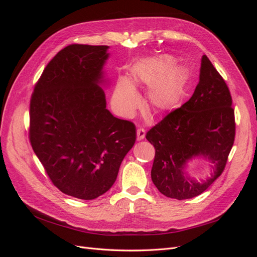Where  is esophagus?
I'll return each mask as SVG.
<instances>
[{"label":"esophagus","mask_w":257,"mask_h":257,"mask_svg":"<svg viewBox=\"0 0 257 257\" xmlns=\"http://www.w3.org/2000/svg\"><path fill=\"white\" fill-rule=\"evenodd\" d=\"M145 136H146V131L143 127L138 128L137 130V139H138V141H142V139L145 138Z\"/></svg>","instance_id":"34e87169"}]
</instances>
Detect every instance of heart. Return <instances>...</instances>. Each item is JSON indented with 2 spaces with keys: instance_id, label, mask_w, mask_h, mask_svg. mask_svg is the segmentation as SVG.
<instances>
[{
  "instance_id": "heart-1",
  "label": "heart",
  "mask_w": 257,
  "mask_h": 257,
  "mask_svg": "<svg viewBox=\"0 0 257 257\" xmlns=\"http://www.w3.org/2000/svg\"><path fill=\"white\" fill-rule=\"evenodd\" d=\"M176 64L173 56L161 54L138 62L132 71L131 80L134 85L150 88L148 103L154 111L173 110L183 96L189 76L184 67ZM112 104L120 114L130 116L141 105V97L127 79L121 78L114 88Z\"/></svg>"
}]
</instances>
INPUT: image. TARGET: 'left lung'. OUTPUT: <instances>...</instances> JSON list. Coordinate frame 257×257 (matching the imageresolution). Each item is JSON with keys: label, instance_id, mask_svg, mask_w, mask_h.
I'll list each match as a JSON object with an SVG mask.
<instances>
[{"label": "left lung", "instance_id": "left-lung-1", "mask_svg": "<svg viewBox=\"0 0 257 257\" xmlns=\"http://www.w3.org/2000/svg\"><path fill=\"white\" fill-rule=\"evenodd\" d=\"M231 104L226 82L204 54L199 82L192 97L146 135L155 149L151 178L163 195L179 200L193 198L221 176L236 134ZM195 156L215 163V174L206 183L191 181L184 173L186 163Z\"/></svg>", "mask_w": 257, "mask_h": 257}]
</instances>
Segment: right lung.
I'll return each mask as SVG.
<instances>
[{"instance_id": "1", "label": "right lung", "mask_w": 257, "mask_h": 257, "mask_svg": "<svg viewBox=\"0 0 257 257\" xmlns=\"http://www.w3.org/2000/svg\"><path fill=\"white\" fill-rule=\"evenodd\" d=\"M108 46L72 44L45 67L30 102L29 138L54 186L79 199L109 190L136 141L133 122L106 109L98 83Z\"/></svg>"}]
</instances>
